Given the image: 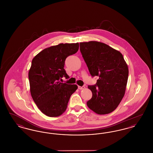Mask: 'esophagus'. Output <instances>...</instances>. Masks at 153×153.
I'll list each match as a JSON object with an SVG mask.
<instances>
[{"mask_svg": "<svg viewBox=\"0 0 153 153\" xmlns=\"http://www.w3.org/2000/svg\"><path fill=\"white\" fill-rule=\"evenodd\" d=\"M78 88H79V89H84V88H85V87H84V86H82V87H81V86H78Z\"/></svg>", "mask_w": 153, "mask_h": 153, "instance_id": "obj_1", "label": "esophagus"}]
</instances>
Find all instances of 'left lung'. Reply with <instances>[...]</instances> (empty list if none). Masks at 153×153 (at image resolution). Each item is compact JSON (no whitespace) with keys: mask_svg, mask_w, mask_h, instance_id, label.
Wrapping results in <instances>:
<instances>
[{"mask_svg":"<svg viewBox=\"0 0 153 153\" xmlns=\"http://www.w3.org/2000/svg\"><path fill=\"white\" fill-rule=\"evenodd\" d=\"M80 51L91 76L99 77L96 84L88 85L92 97L87 102L88 107L97 114L111 113L123 99L127 83L128 69L123 56L96 41L81 42Z\"/></svg>","mask_w":153,"mask_h":153,"instance_id":"8db88e82","label":"left lung"}]
</instances>
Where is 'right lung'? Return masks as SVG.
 Wrapping results in <instances>:
<instances>
[{
	"label": "right lung",
	"instance_id": "obj_1",
	"mask_svg": "<svg viewBox=\"0 0 153 153\" xmlns=\"http://www.w3.org/2000/svg\"><path fill=\"white\" fill-rule=\"evenodd\" d=\"M79 48V43L59 44L45 49L32 60L29 72L31 95L38 108L48 117L62 115L78 88L59 80L69 78L64 68L66 58Z\"/></svg>",
	"mask_w": 153,
	"mask_h": 153
}]
</instances>
